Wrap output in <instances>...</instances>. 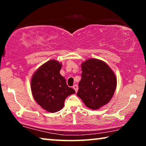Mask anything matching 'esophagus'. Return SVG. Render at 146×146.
Wrapping results in <instances>:
<instances>
[{"label": "esophagus", "instance_id": "1", "mask_svg": "<svg viewBox=\"0 0 146 146\" xmlns=\"http://www.w3.org/2000/svg\"><path fill=\"white\" fill-rule=\"evenodd\" d=\"M73 88L74 89V90H75L76 92H77V90H78V86H77V85H76V84L73 85Z\"/></svg>", "mask_w": 146, "mask_h": 146}]
</instances>
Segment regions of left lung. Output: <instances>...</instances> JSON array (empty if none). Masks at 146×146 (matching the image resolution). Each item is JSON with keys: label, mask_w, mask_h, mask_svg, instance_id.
<instances>
[{"label": "left lung", "mask_w": 146, "mask_h": 146, "mask_svg": "<svg viewBox=\"0 0 146 146\" xmlns=\"http://www.w3.org/2000/svg\"><path fill=\"white\" fill-rule=\"evenodd\" d=\"M82 78L76 95L88 108L97 110L108 104L114 95L117 78L107 64L91 58L82 64Z\"/></svg>", "instance_id": "8db88e82"}]
</instances>
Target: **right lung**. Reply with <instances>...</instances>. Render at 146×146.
<instances>
[{
    "mask_svg": "<svg viewBox=\"0 0 146 146\" xmlns=\"http://www.w3.org/2000/svg\"><path fill=\"white\" fill-rule=\"evenodd\" d=\"M61 63L49 60L42 65L32 76L31 89L34 99L38 104L51 113L63 108L68 96L75 91L68 87L66 79L60 74Z\"/></svg>",
    "mask_w": 146,
    "mask_h": 146,
    "instance_id": "obj_1",
    "label": "right lung"
}]
</instances>
